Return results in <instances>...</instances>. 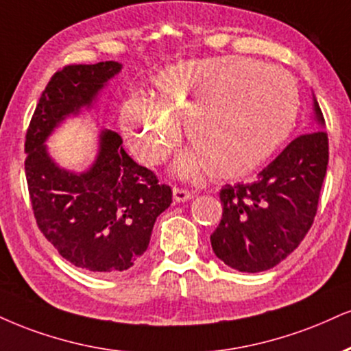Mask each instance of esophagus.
I'll return each mask as SVG.
<instances>
[{
    "instance_id": "34e87169",
    "label": "esophagus",
    "mask_w": 351,
    "mask_h": 351,
    "mask_svg": "<svg viewBox=\"0 0 351 351\" xmlns=\"http://www.w3.org/2000/svg\"><path fill=\"white\" fill-rule=\"evenodd\" d=\"M193 197V194L181 188H173V199L176 202H186Z\"/></svg>"
}]
</instances>
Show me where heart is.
<instances>
[{
    "label": "heart",
    "instance_id": "1",
    "mask_svg": "<svg viewBox=\"0 0 351 351\" xmlns=\"http://www.w3.org/2000/svg\"><path fill=\"white\" fill-rule=\"evenodd\" d=\"M299 95L286 71L237 55L180 62L157 78V99L132 96L119 128L135 158L157 167L178 145L181 122L194 149L173 170L235 180L267 163L293 130Z\"/></svg>",
    "mask_w": 351,
    "mask_h": 351
}]
</instances>
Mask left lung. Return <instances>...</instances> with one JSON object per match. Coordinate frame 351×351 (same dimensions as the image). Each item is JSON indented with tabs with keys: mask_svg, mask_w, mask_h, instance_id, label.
Segmentation results:
<instances>
[{
	"mask_svg": "<svg viewBox=\"0 0 351 351\" xmlns=\"http://www.w3.org/2000/svg\"><path fill=\"white\" fill-rule=\"evenodd\" d=\"M312 129L299 135L253 183L226 184L210 245L227 267L258 273L276 267L309 232L328 165V138L312 93Z\"/></svg>",
	"mask_w": 351,
	"mask_h": 351,
	"instance_id": "left-lung-1",
	"label": "left lung"
}]
</instances>
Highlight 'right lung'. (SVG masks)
Instances as JSON below:
<instances>
[{"label":"right lung","instance_id":"1","mask_svg":"<svg viewBox=\"0 0 351 351\" xmlns=\"http://www.w3.org/2000/svg\"><path fill=\"white\" fill-rule=\"evenodd\" d=\"M121 70L119 62H99L57 71L26 134V178L40 232L75 267L104 274H119L141 260L155 221L170 208L171 188L135 163L114 130H101L84 171L60 167L45 142L69 117L95 106Z\"/></svg>","mask_w":351,"mask_h":351}]
</instances>
